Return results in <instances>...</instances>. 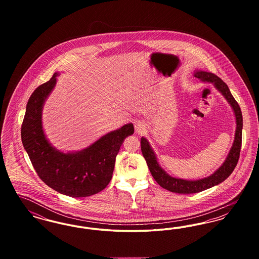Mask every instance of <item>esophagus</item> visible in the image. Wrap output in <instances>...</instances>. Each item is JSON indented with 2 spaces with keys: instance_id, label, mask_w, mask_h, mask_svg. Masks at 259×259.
I'll return each mask as SVG.
<instances>
[{
  "instance_id": "34e87169",
  "label": "esophagus",
  "mask_w": 259,
  "mask_h": 259,
  "mask_svg": "<svg viewBox=\"0 0 259 259\" xmlns=\"http://www.w3.org/2000/svg\"><path fill=\"white\" fill-rule=\"evenodd\" d=\"M134 127H135V131L137 133H143V132H145V130H146V124L144 121H142V120H137L134 122Z\"/></svg>"
}]
</instances>
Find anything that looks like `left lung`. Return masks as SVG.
Returning a JSON list of instances; mask_svg holds the SVG:
<instances>
[{"mask_svg":"<svg viewBox=\"0 0 259 259\" xmlns=\"http://www.w3.org/2000/svg\"><path fill=\"white\" fill-rule=\"evenodd\" d=\"M193 76L203 82L212 83L213 87H215V89H218V91L222 93V96L226 99V101L228 102V104L230 105V107L232 108L234 112L235 118H236V130H235L233 145L230 148V151L226 159L222 163V166L215 172L209 175V177L199 179V180H193V181L178 179L167 174V172L159 165L156 154L150 147L148 140L145 137H142L141 139L142 153L147 161L148 169L151 172L153 179L163 188L171 192H176L180 194L197 193L210 188L214 185L222 184V182L225 181L234 171L235 167L239 160L240 151L242 147L243 115L238 103L232 96L227 84L223 82V80L215 74L208 73L205 71H201V70H195L193 73Z\"/></svg>","mask_w":259,"mask_h":259,"instance_id":"left-lung-1","label":"left lung"}]
</instances>
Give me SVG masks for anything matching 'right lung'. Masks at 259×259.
Masks as SVG:
<instances>
[{
	"instance_id": "1",
	"label": "right lung",
	"mask_w": 259,
	"mask_h": 259,
	"mask_svg": "<svg viewBox=\"0 0 259 259\" xmlns=\"http://www.w3.org/2000/svg\"><path fill=\"white\" fill-rule=\"evenodd\" d=\"M58 75L53 74L29 99L21 126L22 144L37 176L46 185L67 196H91L110 184L115 157L124 139L133 135L134 126L125 124L78 151L56 149L42 128V108L56 85Z\"/></svg>"
}]
</instances>
